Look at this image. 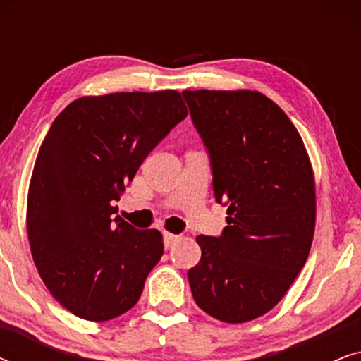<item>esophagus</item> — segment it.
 Here are the masks:
<instances>
[{
	"label": "esophagus",
	"instance_id": "esophagus-1",
	"mask_svg": "<svg viewBox=\"0 0 361 361\" xmlns=\"http://www.w3.org/2000/svg\"><path fill=\"white\" fill-rule=\"evenodd\" d=\"M180 240L179 235H174V233H169V231H164V245L166 248H171L172 245L177 243V241Z\"/></svg>",
	"mask_w": 361,
	"mask_h": 361
}]
</instances>
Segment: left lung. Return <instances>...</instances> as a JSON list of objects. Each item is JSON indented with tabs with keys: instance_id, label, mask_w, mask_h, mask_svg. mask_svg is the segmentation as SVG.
Listing matches in <instances>:
<instances>
[{
	"instance_id": "left-lung-1",
	"label": "left lung",
	"mask_w": 361,
	"mask_h": 361,
	"mask_svg": "<svg viewBox=\"0 0 361 361\" xmlns=\"http://www.w3.org/2000/svg\"><path fill=\"white\" fill-rule=\"evenodd\" d=\"M209 151L214 194L228 207L220 236H197L189 269L197 305L241 324L274 307L307 261L315 184L307 151L288 115L251 90L182 92Z\"/></svg>"
}]
</instances>
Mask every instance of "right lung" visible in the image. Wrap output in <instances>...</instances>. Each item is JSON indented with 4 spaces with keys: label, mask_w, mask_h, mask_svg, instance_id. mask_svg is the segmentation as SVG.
Wrapping results in <instances>:
<instances>
[{
    "label": "right lung",
    "mask_w": 361,
    "mask_h": 361,
    "mask_svg": "<svg viewBox=\"0 0 361 361\" xmlns=\"http://www.w3.org/2000/svg\"><path fill=\"white\" fill-rule=\"evenodd\" d=\"M187 116L176 90L82 97L44 137L27 194L32 259L54 299L105 322L137 302L164 253L157 230L115 214L147 154Z\"/></svg>",
    "instance_id": "right-lung-1"
}]
</instances>
